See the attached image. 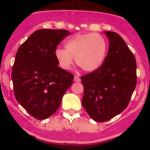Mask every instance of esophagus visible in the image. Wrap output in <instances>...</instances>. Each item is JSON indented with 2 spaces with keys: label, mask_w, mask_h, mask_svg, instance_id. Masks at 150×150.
<instances>
[{
  "label": "esophagus",
  "mask_w": 150,
  "mask_h": 150,
  "mask_svg": "<svg viewBox=\"0 0 150 150\" xmlns=\"http://www.w3.org/2000/svg\"><path fill=\"white\" fill-rule=\"evenodd\" d=\"M74 81H75V82H80V81H81V78L78 76H75V78H74Z\"/></svg>",
  "instance_id": "obj_1"
}]
</instances>
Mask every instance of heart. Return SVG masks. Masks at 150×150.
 <instances>
[{"label":"heart","mask_w":150,"mask_h":150,"mask_svg":"<svg viewBox=\"0 0 150 150\" xmlns=\"http://www.w3.org/2000/svg\"><path fill=\"white\" fill-rule=\"evenodd\" d=\"M64 48L55 50V57L62 69L68 70L75 62L86 72L99 69L105 59L107 43L103 36L97 33L78 34L66 40Z\"/></svg>","instance_id":"heart-1"}]
</instances>
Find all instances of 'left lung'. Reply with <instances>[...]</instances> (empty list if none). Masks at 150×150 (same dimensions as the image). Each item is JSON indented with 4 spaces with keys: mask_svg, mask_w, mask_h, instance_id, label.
I'll list each match as a JSON object with an SVG mask.
<instances>
[{
    "mask_svg": "<svg viewBox=\"0 0 150 150\" xmlns=\"http://www.w3.org/2000/svg\"><path fill=\"white\" fill-rule=\"evenodd\" d=\"M109 49L96 71L81 77L84 87L83 107L96 122L110 120L121 113L137 86V62L123 39L115 32H104Z\"/></svg>",
    "mask_w": 150,
    "mask_h": 150,
    "instance_id": "obj_1",
    "label": "left lung"
}]
</instances>
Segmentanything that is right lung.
Listing matches in <instances>:
<instances>
[{
    "label": "right lung",
    "mask_w": 150,
    "mask_h": 150,
    "mask_svg": "<svg viewBox=\"0 0 150 150\" xmlns=\"http://www.w3.org/2000/svg\"><path fill=\"white\" fill-rule=\"evenodd\" d=\"M66 30H36L16 52L11 78L15 98L29 114L44 120L56 112L74 75L58 66L55 50Z\"/></svg>",
    "instance_id": "1"
}]
</instances>
